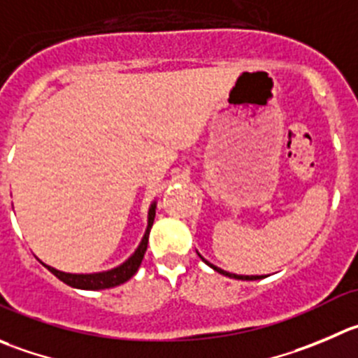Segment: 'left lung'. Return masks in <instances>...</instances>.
<instances>
[{"mask_svg": "<svg viewBox=\"0 0 358 358\" xmlns=\"http://www.w3.org/2000/svg\"><path fill=\"white\" fill-rule=\"evenodd\" d=\"M200 258H202V257H200ZM202 260L206 262V264L209 265V267H213L214 271H216V272H220V274H223V275H228V278H234V279H243V281H255V279H262V278H264V275H239V274H232V272H227V271H223V268L216 267V265L209 264V262H207L206 258H202Z\"/></svg>", "mask_w": 358, "mask_h": 358, "instance_id": "8db88e82", "label": "left lung"}]
</instances>
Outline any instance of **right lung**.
Returning <instances> with one entry per match:
<instances>
[{
  "mask_svg": "<svg viewBox=\"0 0 358 358\" xmlns=\"http://www.w3.org/2000/svg\"><path fill=\"white\" fill-rule=\"evenodd\" d=\"M155 209L156 206L152 203L151 209H149L148 230H145L141 246L137 248V251H135V253L131 255L124 264L119 265V267L112 268V271H107V272H96V274H68V272H61L57 271V268L49 267V265H45V267L49 268L57 279H61L63 283L70 285V287L73 288H80V290H103V288H112L124 283V281H128V279L138 271V267H141L142 258H144L145 250H148L149 232H151L152 221H155V214H156Z\"/></svg>",
  "mask_w": 358,
  "mask_h": 358,
  "instance_id": "add662e5",
  "label": "right lung"
}]
</instances>
